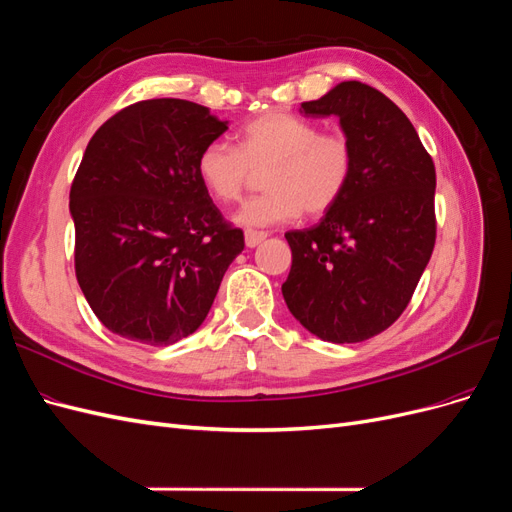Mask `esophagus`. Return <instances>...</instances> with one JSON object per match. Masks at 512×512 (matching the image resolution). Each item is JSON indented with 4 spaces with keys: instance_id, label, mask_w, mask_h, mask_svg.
I'll return each mask as SVG.
<instances>
[{
    "instance_id": "34e87169",
    "label": "esophagus",
    "mask_w": 512,
    "mask_h": 512,
    "mask_svg": "<svg viewBox=\"0 0 512 512\" xmlns=\"http://www.w3.org/2000/svg\"><path fill=\"white\" fill-rule=\"evenodd\" d=\"M267 239V232L265 230H254V228H247L245 230V243L247 247H256L258 243H262Z\"/></svg>"
}]
</instances>
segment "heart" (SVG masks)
Returning <instances> with one entry per match:
<instances>
[{
  "label": "heart",
  "mask_w": 512,
  "mask_h": 512,
  "mask_svg": "<svg viewBox=\"0 0 512 512\" xmlns=\"http://www.w3.org/2000/svg\"><path fill=\"white\" fill-rule=\"evenodd\" d=\"M356 149L342 130L322 132L316 121L292 113H265L245 123L239 147L211 141L196 158V175L207 194L220 203H235L265 170L267 192L250 198L237 220L247 226L290 222L305 211H331L354 175Z\"/></svg>",
  "instance_id": "heart-1"
}]
</instances>
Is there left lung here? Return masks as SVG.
<instances>
[{
  "label": "left lung",
  "mask_w": 512,
  "mask_h": 512,
  "mask_svg": "<svg viewBox=\"0 0 512 512\" xmlns=\"http://www.w3.org/2000/svg\"><path fill=\"white\" fill-rule=\"evenodd\" d=\"M337 115L356 149L346 194L324 218L286 232V305L324 342L356 344L404 314L436 245V166L404 111L361 81L303 102Z\"/></svg>",
  "instance_id": "obj_1"
}]
</instances>
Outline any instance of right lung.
Here are the masks:
<instances>
[{"instance_id": "obj_1", "label": "right lung", "mask_w": 512, "mask_h": 512, "mask_svg": "<svg viewBox=\"0 0 512 512\" xmlns=\"http://www.w3.org/2000/svg\"><path fill=\"white\" fill-rule=\"evenodd\" d=\"M226 130L207 106L156 98L91 136L70 188L74 273L115 335L170 346L207 318L245 247L196 175L200 149Z\"/></svg>"}]
</instances>
